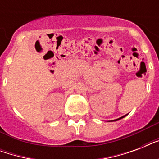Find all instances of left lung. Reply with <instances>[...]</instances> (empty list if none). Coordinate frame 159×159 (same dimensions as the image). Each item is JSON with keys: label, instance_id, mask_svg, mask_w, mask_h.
I'll return each mask as SVG.
<instances>
[{"label": "left lung", "instance_id": "8db88e82", "mask_svg": "<svg viewBox=\"0 0 159 159\" xmlns=\"http://www.w3.org/2000/svg\"><path fill=\"white\" fill-rule=\"evenodd\" d=\"M123 117H125V116H122V117H120V118L116 119V120H120V119H121V118H123Z\"/></svg>", "mask_w": 159, "mask_h": 159}]
</instances>
